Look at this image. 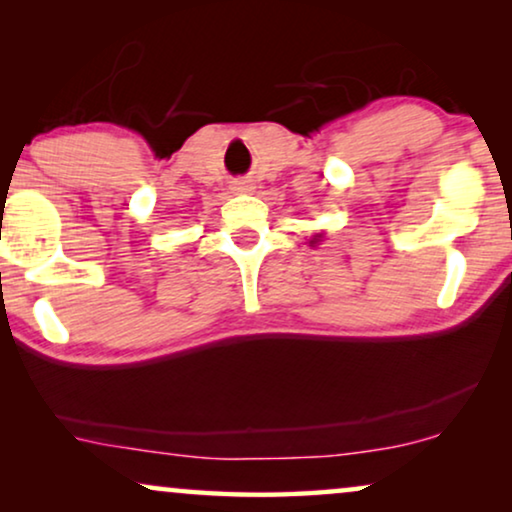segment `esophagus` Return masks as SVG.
<instances>
[{
	"label": "esophagus",
	"mask_w": 512,
	"mask_h": 512,
	"mask_svg": "<svg viewBox=\"0 0 512 512\" xmlns=\"http://www.w3.org/2000/svg\"><path fill=\"white\" fill-rule=\"evenodd\" d=\"M237 191H249V186L244 184V181H240V184H237Z\"/></svg>",
	"instance_id": "esophagus-1"
}]
</instances>
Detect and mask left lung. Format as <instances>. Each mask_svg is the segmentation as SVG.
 I'll list each match as a JSON object with an SVG mask.
<instances>
[{"label":"left lung","instance_id":"left-lung-1","mask_svg":"<svg viewBox=\"0 0 512 512\" xmlns=\"http://www.w3.org/2000/svg\"><path fill=\"white\" fill-rule=\"evenodd\" d=\"M319 237H321V235H314L312 240H310V244H317V242H319Z\"/></svg>","mask_w":512,"mask_h":512}]
</instances>
